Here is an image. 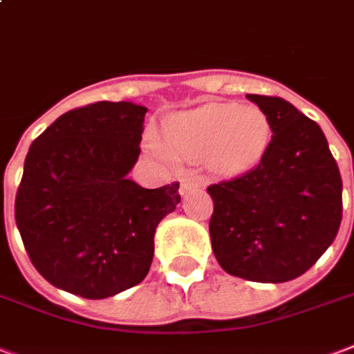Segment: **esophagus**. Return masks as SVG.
<instances>
[{
  "mask_svg": "<svg viewBox=\"0 0 354 354\" xmlns=\"http://www.w3.org/2000/svg\"><path fill=\"white\" fill-rule=\"evenodd\" d=\"M203 187V180L199 179V177H187V179L180 180V190L179 194L185 198L187 194L194 192V190H198V188Z\"/></svg>",
  "mask_w": 354,
  "mask_h": 354,
  "instance_id": "1",
  "label": "esophagus"
}]
</instances>
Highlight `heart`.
<instances>
[{"label": "heart", "mask_w": 354, "mask_h": 354, "mask_svg": "<svg viewBox=\"0 0 354 354\" xmlns=\"http://www.w3.org/2000/svg\"><path fill=\"white\" fill-rule=\"evenodd\" d=\"M268 134V119L257 106L211 102L167 117L164 138L149 132L145 147L158 160L180 156L201 160L212 174L231 175L261 155Z\"/></svg>", "instance_id": "obj_1"}]
</instances>
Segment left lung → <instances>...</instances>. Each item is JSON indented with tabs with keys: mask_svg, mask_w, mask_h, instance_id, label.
Instances as JSON below:
<instances>
[{
	"mask_svg": "<svg viewBox=\"0 0 354 354\" xmlns=\"http://www.w3.org/2000/svg\"><path fill=\"white\" fill-rule=\"evenodd\" d=\"M272 136L261 162L209 187L212 252L231 276L281 283L304 274L342 224V177L323 130L280 97L246 95Z\"/></svg>",
	"mask_w": 354,
	"mask_h": 354,
	"instance_id": "obj_1",
	"label": "left lung"
}]
</instances>
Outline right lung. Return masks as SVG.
<instances>
[{
  "label": "right lung",
  "mask_w": 354,
  "mask_h": 354,
  "mask_svg": "<svg viewBox=\"0 0 354 354\" xmlns=\"http://www.w3.org/2000/svg\"><path fill=\"white\" fill-rule=\"evenodd\" d=\"M145 113L102 100L63 113L31 143L15 218L33 267L57 289L108 299L147 276L156 225L180 196L179 183L151 190L127 177Z\"/></svg>",
  "instance_id": "obj_1"
}]
</instances>
